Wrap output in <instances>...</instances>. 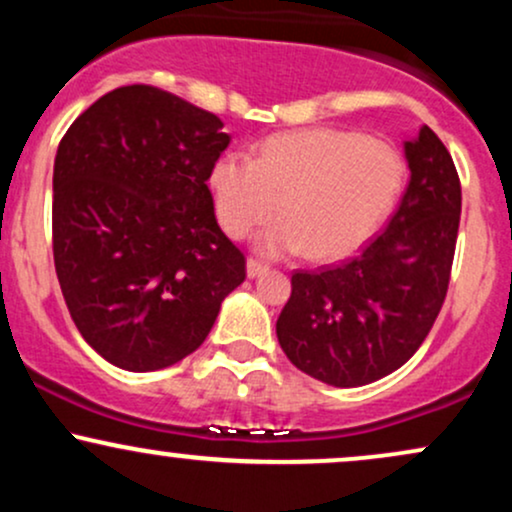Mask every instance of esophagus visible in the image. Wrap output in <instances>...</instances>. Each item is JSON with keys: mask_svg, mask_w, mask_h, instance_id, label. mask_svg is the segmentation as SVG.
<instances>
[{"mask_svg": "<svg viewBox=\"0 0 512 512\" xmlns=\"http://www.w3.org/2000/svg\"><path fill=\"white\" fill-rule=\"evenodd\" d=\"M264 272H269V264L257 260V257H250V260H248V276H260Z\"/></svg>", "mask_w": 512, "mask_h": 512, "instance_id": "1", "label": "esophagus"}]
</instances>
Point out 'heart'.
Listing matches in <instances>:
<instances>
[{
	"label": "heart",
	"mask_w": 512,
	"mask_h": 512,
	"mask_svg": "<svg viewBox=\"0 0 512 512\" xmlns=\"http://www.w3.org/2000/svg\"><path fill=\"white\" fill-rule=\"evenodd\" d=\"M402 180L395 146L344 129L272 137L252 158L221 156L209 175L228 236H248L281 202L284 219L262 233L260 248L279 255L308 245L320 260L356 250L392 209Z\"/></svg>",
	"instance_id": "b5f03b06"
}]
</instances>
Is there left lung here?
<instances>
[{"label": "left lung", "mask_w": 512, "mask_h": 512, "mask_svg": "<svg viewBox=\"0 0 512 512\" xmlns=\"http://www.w3.org/2000/svg\"><path fill=\"white\" fill-rule=\"evenodd\" d=\"M409 185L392 219L356 257L291 274L276 320L289 361L310 378L358 387L409 361L448 293L462 187L431 127L404 144Z\"/></svg>", "instance_id": "8db88e82"}]
</instances>
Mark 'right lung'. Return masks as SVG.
<instances>
[{"mask_svg":"<svg viewBox=\"0 0 512 512\" xmlns=\"http://www.w3.org/2000/svg\"><path fill=\"white\" fill-rule=\"evenodd\" d=\"M209 110L132 84L57 146L52 255L76 330L117 368H168L202 346L245 255L207 185L231 137Z\"/></svg>","mask_w":512,"mask_h":512,"instance_id":"obj_1","label":"right lung"}]
</instances>
